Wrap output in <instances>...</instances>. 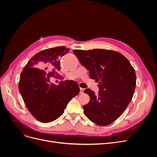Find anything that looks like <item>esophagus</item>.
<instances>
[{
	"label": "esophagus",
	"mask_w": 157,
	"mask_h": 157,
	"mask_svg": "<svg viewBox=\"0 0 157 157\" xmlns=\"http://www.w3.org/2000/svg\"><path fill=\"white\" fill-rule=\"evenodd\" d=\"M84 92V88H80V94H82Z\"/></svg>",
	"instance_id": "1"
}]
</instances>
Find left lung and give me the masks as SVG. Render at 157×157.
Returning <instances> with one entry per match:
<instances>
[{
	"instance_id": "8db88e82",
	"label": "left lung",
	"mask_w": 157,
	"mask_h": 157,
	"mask_svg": "<svg viewBox=\"0 0 157 157\" xmlns=\"http://www.w3.org/2000/svg\"><path fill=\"white\" fill-rule=\"evenodd\" d=\"M79 61L86 67L90 77L98 82L96 95L86 89L90 101L83 107L84 115L99 126L111 124L124 113L131 101L136 84L135 70L125 57L113 50H74Z\"/></svg>"
}]
</instances>
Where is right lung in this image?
Wrapping results in <instances>:
<instances>
[{"label": "right lung", "mask_w": 157, "mask_h": 157, "mask_svg": "<svg viewBox=\"0 0 157 157\" xmlns=\"http://www.w3.org/2000/svg\"><path fill=\"white\" fill-rule=\"evenodd\" d=\"M69 50L64 46L42 50L31 58L21 74L19 90L28 110L40 122L48 123L59 118L71 99L80 92L74 80H65L59 85L50 82V77L58 76L59 58Z\"/></svg>", "instance_id": "right-lung-1"}]
</instances>
